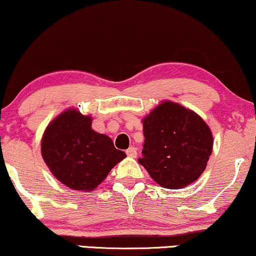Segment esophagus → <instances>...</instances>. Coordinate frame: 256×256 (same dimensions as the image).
I'll list each match as a JSON object with an SVG mask.
<instances>
[{
    "label": "esophagus",
    "instance_id": "obj_1",
    "mask_svg": "<svg viewBox=\"0 0 256 256\" xmlns=\"http://www.w3.org/2000/svg\"><path fill=\"white\" fill-rule=\"evenodd\" d=\"M126 154H128V157L134 158L136 156H137V150H136V148H134V146L128 148V150H126Z\"/></svg>",
    "mask_w": 256,
    "mask_h": 256
}]
</instances>
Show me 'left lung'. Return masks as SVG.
Here are the masks:
<instances>
[{"label": "left lung", "mask_w": 256, "mask_h": 256, "mask_svg": "<svg viewBox=\"0 0 256 256\" xmlns=\"http://www.w3.org/2000/svg\"><path fill=\"white\" fill-rule=\"evenodd\" d=\"M143 157L138 162L166 189H182L198 180L212 151L208 124L178 102L164 100L142 119Z\"/></svg>", "instance_id": "8db88e82"}]
</instances>
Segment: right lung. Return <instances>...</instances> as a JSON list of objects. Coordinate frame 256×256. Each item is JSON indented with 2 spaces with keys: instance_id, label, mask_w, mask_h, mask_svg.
<instances>
[{
  "instance_id": "right-lung-1",
  "label": "right lung",
  "mask_w": 256,
  "mask_h": 256,
  "mask_svg": "<svg viewBox=\"0 0 256 256\" xmlns=\"http://www.w3.org/2000/svg\"><path fill=\"white\" fill-rule=\"evenodd\" d=\"M41 154L58 180L73 190L92 192L126 154L114 148L108 136L92 128V117L76 108L61 112L47 125Z\"/></svg>"
}]
</instances>
